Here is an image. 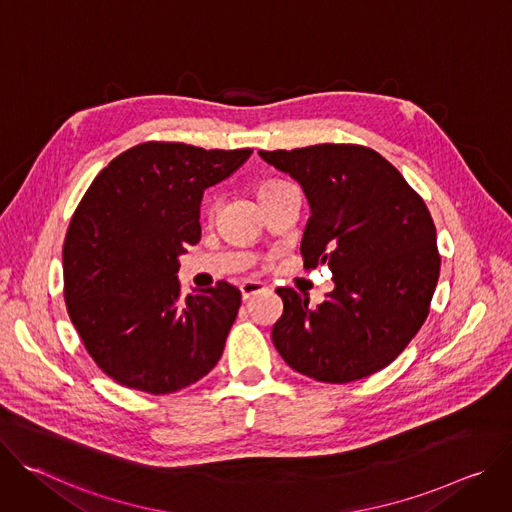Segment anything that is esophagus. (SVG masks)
I'll use <instances>...</instances> for the list:
<instances>
[{
  "label": "esophagus",
  "mask_w": 512,
  "mask_h": 512,
  "mask_svg": "<svg viewBox=\"0 0 512 512\" xmlns=\"http://www.w3.org/2000/svg\"><path fill=\"white\" fill-rule=\"evenodd\" d=\"M261 291H265V287L259 281H243L241 283V296H243V300H249V298L261 294Z\"/></svg>",
  "instance_id": "34e87169"
}]
</instances>
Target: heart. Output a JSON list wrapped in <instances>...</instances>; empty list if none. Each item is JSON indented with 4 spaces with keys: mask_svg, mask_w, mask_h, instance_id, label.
Here are the masks:
<instances>
[{
    "mask_svg": "<svg viewBox=\"0 0 512 512\" xmlns=\"http://www.w3.org/2000/svg\"><path fill=\"white\" fill-rule=\"evenodd\" d=\"M283 186H287V182H283V180H263L255 186V194H257V198H263V196H267V194H271V192H275Z\"/></svg>",
    "mask_w": 512,
    "mask_h": 512,
    "instance_id": "obj_1",
    "label": "heart"
}]
</instances>
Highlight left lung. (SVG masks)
Returning <instances> with one entry per match:
<instances>
[{
	"label": "left lung",
	"instance_id": "8db88e82",
	"mask_svg": "<svg viewBox=\"0 0 512 512\" xmlns=\"http://www.w3.org/2000/svg\"><path fill=\"white\" fill-rule=\"evenodd\" d=\"M259 156L296 178L312 206L302 239L306 269L328 265L334 289L308 308L277 287L283 314L273 344L291 369L332 385L379 373L423 326L442 257L423 198L381 154L318 143Z\"/></svg>",
	"mask_w": 512,
	"mask_h": 512
}]
</instances>
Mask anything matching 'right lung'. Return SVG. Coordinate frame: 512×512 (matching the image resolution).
<instances>
[{
  "instance_id": "1",
  "label": "right lung",
  "mask_w": 512,
  "mask_h": 512,
  "mask_svg": "<svg viewBox=\"0 0 512 512\" xmlns=\"http://www.w3.org/2000/svg\"><path fill=\"white\" fill-rule=\"evenodd\" d=\"M253 150L145 141L99 172L62 247L64 302L87 352L119 385L152 395L206 377L241 291L218 281L182 298L178 255L200 241V200Z\"/></svg>"
}]
</instances>
